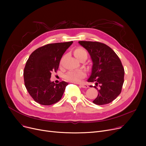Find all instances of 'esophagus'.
Instances as JSON below:
<instances>
[{"label":"esophagus","instance_id":"34e87169","mask_svg":"<svg viewBox=\"0 0 146 146\" xmlns=\"http://www.w3.org/2000/svg\"><path fill=\"white\" fill-rule=\"evenodd\" d=\"M79 86L82 88H88V85H86V84L85 83H80L79 84Z\"/></svg>","mask_w":146,"mask_h":146}]
</instances>
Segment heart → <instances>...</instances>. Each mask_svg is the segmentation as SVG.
I'll list each match as a JSON object with an SVG mask.
<instances>
[{"label":"heart","instance_id":"b5f03b06","mask_svg":"<svg viewBox=\"0 0 146 146\" xmlns=\"http://www.w3.org/2000/svg\"><path fill=\"white\" fill-rule=\"evenodd\" d=\"M74 54L75 57L79 60H80L83 57L87 58L86 51L82 48H76L74 51ZM85 76H86V73L83 70H78V71L73 70V71H70L67 74H66L64 76V78L68 81H70L74 83H78L80 82L82 79L85 78Z\"/></svg>","mask_w":146,"mask_h":146}]
</instances>
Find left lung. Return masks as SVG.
Masks as SVG:
<instances>
[{
  "mask_svg": "<svg viewBox=\"0 0 146 146\" xmlns=\"http://www.w3.org/2000/svg\"><path fill=\"white\" fill-rule=\"evenodd\" d=\"M79 43L88 50L93 62L88 80V82L95 83L94 88L98 92L93 102L102 105L112 102L121 94L124 81V69L119 58L104 43L85 41Z\"/></svg>",
  "mask_w": 146,
  "mask_h": 146,
  "instance_id": "1",
  "label": "left lung"
}]
</instances>
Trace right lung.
<instances>
[{
    "instance_id": "1",
    "label": "right lung",
    "mask_w": 146,
    "mask_h": 146,
    "mask_svg": "<svg viewBox=\"0 0 146 146\" xmlns=\"http://www.w3.org/2000/svg\"><path fill=\"white\" fill-rule=\"evenodd\" d=\"M73 41L48 44L35 50L28 59L24 71L25 86L34 100L51 105L62 97L68 83L50 81L51 73L57 72L60 60Z\"/></svg>"
}]
</instances>
